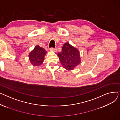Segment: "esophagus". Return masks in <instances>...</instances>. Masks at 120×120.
Returning <instances> with one entry per match:
<instances>
[{
    "label": "esophagus",
    "instance_id": "esophagus-1",
    "mask_svg": "<svg viewBox=\"0 0 120 120\" xmlns=\"http://www.w3.org/2000/svg\"><path fill=\"white\" fill-rule=\"evenodd\" d=\"M50 51H53V52H56L57 51V49H56V48H50Z\"/></svg>",
    "mask_w": 120,
    "mask_h": 120
}]
</instances>
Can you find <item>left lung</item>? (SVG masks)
<instances>
[{
    "mask_svg": "<svg viewBox=\"0 0 120 120\" xmlns=\"http://www.w3.org/2000/svg\"><path fill=\"white\" fill-rule=\"evenodd\" d=\"M58 56L63 67L69 71L74 70L81 62L79 50L69 43L63 45L62 51Z\"/></svg>",
    "mask_w": 120,
    "mask_h": 120,
    "instance_id": "obj_1",
    "label": "left lung"
}]
</instances>
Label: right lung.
I'll use <instances>...</instances> for the list:
<instances>
[{"label":"right lung","instance_id":"right-lung-1","mask_svg":"<svg viewBox=\"0 0 120 120\" xmlns=\"http://www.w3.org/2000/svg\"><path fill=\"white\" fill-rule=\"evenodd\" d=\"M47 52L45 49L39 45L35 46L33 50L29 54V57L31 64L35 66H39L42 64L44 61L45 56Z\"/></svg>","mask_w":120,"mask_h":120}]
</instances>
